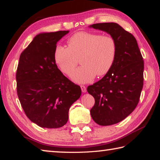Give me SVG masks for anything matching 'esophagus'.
I'll return each instance as SVG.
<instances>
[{
  "instance_id": "1",
  "label": "esophagus",
  "mask_w": 160,
  "mask_h": 160,
  "mask_svg": "<svg viewBox=\"0 0 160 160\" xmlns=\"http://www.w3.org/2000/svg\"><path fill=\"white\" fill-rule=\"evenodd\" d=\"M80 88H81V89H82V92L85 93V92H87V88H86V87L85 85H81Z\"/></svg>"
}]
</instances>
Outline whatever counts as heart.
<instances>
[{"mask_svg": "<svg viewBox=\"0 0 160 160\" xmlns=\"http://www.w3.org/2000/svg\"><path fill=\"white\" fill-rule=\"evenodd\" d=\"M68 46L58 45L54 52L55 62L63 73L71 75L80 59L82 66L71 75L78 83H88L95 75H106L112 67L118 45L110 36L88 31H80L68 40Z\"/></svg>", "mask_w": 160, "mask_h": 160, "instance_id": "heart-1", "label": "heart"}]
</instances>
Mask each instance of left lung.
<instances>
[{"mask_svg": "<svg viewBox=\"0 0 160 160\" xmlns=\"http://www.w3.org/2000/svg\"><path fill=\"white\" fill-rule=\"evenodd\" d=\"M89 27L114 38L117 55L110 71L89 85L95 103L90 114L96 123L108 126L125 119L137 106L143 86L144 62L134 36L116 23H98Z\"/></svg>", "mask_w": 160, "mask_h": 160, "instance_id": "1", "label": "left lung"}]
</instances>
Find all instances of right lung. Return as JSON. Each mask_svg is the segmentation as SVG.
Segmentation results:
<instances>
[{"mask_svg": "<svg viewBox=\"0 0 160 160\" xmlns=\"http://www.w3.org/2000/svg\"><path fill=\"white\" fill-rule=\"evenodd\" d=\"M68 32L37 35L19 57L16 80L20 103L27 118L43 128L66 124L69 108L82 92L57 68L54 58L57 42Z\"/></svg>", "mask_w": 160, "mask_h": 160, "instance_id": "1", "label": "right lung"}]
</instances>
